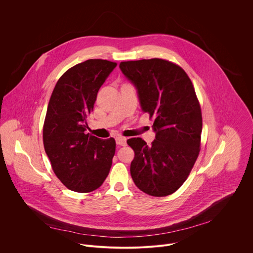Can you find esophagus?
I'll return each instance as SVG.
<instances>
[{
	"label": "esophagus",
	"mask_w": 253,
	"mask_h": 253,
	"mask_svg": "<svg viewBox=\"0 0 253 253\" xmlns=\"http://www.w3.org/2000/svg\"><path fill=\"white\" fill-rule=\"evenodd\" d=\"M116 142L117 144L121 145V146H126V137H122V136H119L116 138Z\"/></svg>",
	"instance_id": "obj_1"
}]
</instances>
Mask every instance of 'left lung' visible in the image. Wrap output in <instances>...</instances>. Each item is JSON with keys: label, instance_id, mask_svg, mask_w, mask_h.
<instances>
[{"label": "left lung", "instance_id": "left-lung-1", "mask_svg": "<svg viewBox=\"0 0 253 253\" xmlns=\"http://www.w3.org/2000/svg\"><path fill=\"white\" fill-rule=\"evenodd\" d=\"M120 69L135 86L142 111L155 119L152 144L127 140L135 153L132 180L150 196H169L187 179L200 152L203 120L193 84L178 65L160 58L121 62Z\"/></svg>", "mask_w": 253, "mask_h": 253}]
</instances>
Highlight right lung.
<instances>
[{
  "label": "right lung",
  "mask_w": 253,
  "mask_h": 253,
  "mask_svg": "<svg viewBox=\"0 0 253 253\" xmlns=\"http://www.w3.org/2000/svg\"><path fill=\"white\" fill-rule=\"evenodd\" d=\"M117 63L88 59L64 73L51 93L42 139L52 169L68 189L87 193L102 185L116 151L114 138L85 134L97 92Z\"/></svg>",
  "instance_id": "right-lung-1"
}]
</instances>
